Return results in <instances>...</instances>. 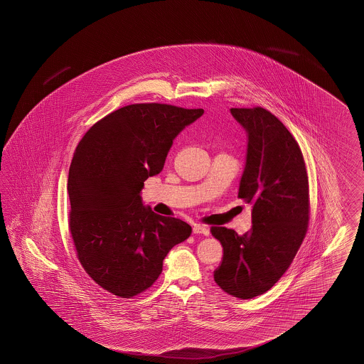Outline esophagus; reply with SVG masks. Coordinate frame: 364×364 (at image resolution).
Returning a JSON list of instances; mask_svg holds the SVG:
<instances>
[{
	"label": "esophagus",
	"mask_w": 364,
	"mask_h": 364,
	"mask_svg": "<svg viewBox=\"0 0 364 364\" xmlns=\"http://www.w3.org/2000/svg\"><path fill=\"white\" fill-rule=\"evenodd\" d=\"M193 232H195V234L209 235V229H208V228H205L203 225H195V226H193Z\"/></svg>",
	"instance_id": "34e87169"
}]
</instances>
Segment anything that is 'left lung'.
<instances>
[{"label": "left lung", "instance_id": "8db88e82", "mask_svg": "<svg viewBox=\"0 0 364 364\" xmlns=\"http://www.w3.org/2000/svg\"><path fill=\"white\" fill-rule=\"evenodd\" d=\"M247 132V158L238 197L252 205V226L243 235L213 226L223 257L214 282L234 297L252 299L271 289L291 266L309 222V181L301 149L283 122L264 107H232Z\"/></svg>", "mask_w": 364, "mask_h": 364}]
</instances>
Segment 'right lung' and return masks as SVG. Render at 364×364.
Masks as SVG:
<instances>
[{"label": "right lung", "instance_id": "1", "mask_svg": "<svg viewBox=\"0 0 364 364\" xmlns=\"http://www.w3.org/2000/svg\"><path fill=\"white\" fill-rule=\"evenodd\" d=\"M203 109L147 102L121 107L82 136L68 173L70 232L85 272L132 299L156 282L169 250L191 235L178 218L143 206L147 178L164 167L173 139Z\"/></svg>", "mask_w": 364, "mask_h": 364}]
</instances>
